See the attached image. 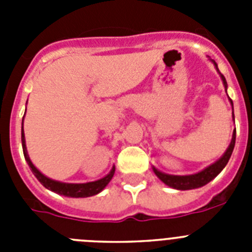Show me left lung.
Wrapping results in <instances>:
<instances>
[{
  "label": "left lung",
  "mask_w": 252,
  "mask_h": 252,
  "mask_svg": "<svg viewBox=\"0 0 252 252\" xmlns=\"http://www.w3.org/2000/svg\"><path fill=\"white\" fill-rule=\"evenodd\" d=\"M211 62L213 63L215 68L217 69L218 74L221 75V79H222V82H223L224 90H226V93H227L226 78H224L223 75L220 73V70H218V66H217V64H216L215 60L211 59ZM228 99H230V103H231V106H232V119H233V121H235L232 99H231L230 97H228ZM235 142H236V128L233 130L232 139H231L230 145H228L227 150L224 151L223 155H222V157L220 158L217 161L213 162V164H211L209 166H207V168L203 169V170L198 171V173H195V174H189V175L165 174V173H162V171L158 170V169L154 168V166H153V170H154V173H155V175H157V177L161 180L162 183L166 184V186L170 187V188L178 189V190H189V189L201 188V187L206 186L207 183H209V182H211L212 179H215V178L217 177V175L220 174L222 170H223V168L227 165L228 160H230L231 155H232L233 148H235Z\"/></svg>",
  "instance_id": "8db88e82"
}]
</instances>
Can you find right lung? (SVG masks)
Segmentation results:
<instances>
[{
  "label": "right lung",
  "instance_id": "obj_1",
  "mask_svg": "<svg viewBox=\"0 0 252 252\" xmlns=\"http://www.w3.org/2000/svg\"><path fill=\"white\" fill-rule=\"evenodd\" d=\"M26 112V111H25ZM21 142H22V150H24V157L25 160L28 161L29 166H30L32 174L36 177L40 183L43 184L46 189L51 190V192L57 193L60 195H65V197H72V198H86V197H92V195L98 194L102 192L106 186L111 182L113 174H115V165L112 166L111 171L106 177L102 179L95 180V182H88V183H63L59 180H54L44 175L36 166L32 164V161L29 158L28 149H26V142H25V133H24V119H22V127H21Z\"/></svg>",
  "mask_w": 252,
  "mask_h": 252
}]
</instances>
